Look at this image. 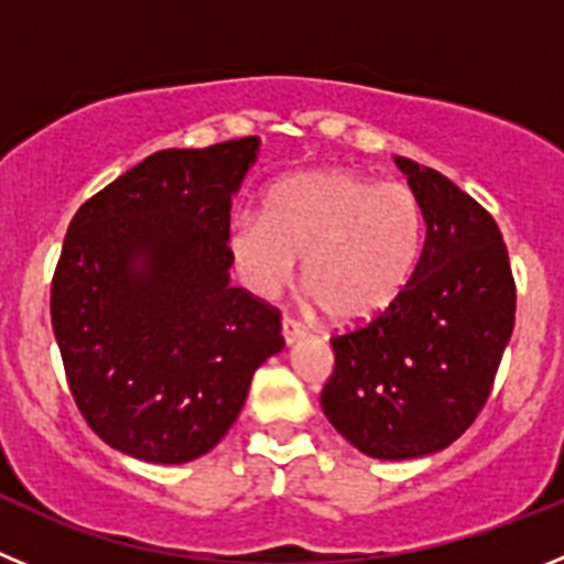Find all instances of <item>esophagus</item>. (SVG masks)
Here are the masks:
<instances>
[{
  "label": "esophagus",
  "mask_w": 564,
  "mask_h": 564,
  "mask_svg": "<svg viewBox=\"0 0 564 564\" xmlns=\"http://www.w3.org/2000/svg\"><path fill=\"white\" fill-rule=\"evenodd\" d=\"M282 336H285V344L291 347V344L302 341V338L307 336V327L302 325V322H296V318L285 316L282 318Z\"/></svg>",
  "instance_id": "34e87169"
}]
</instances>
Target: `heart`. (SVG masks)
<instances>
[{"label": "heart", "instance_id": "b5f03b06", "mask_svg": "<svg viewBox=\"0 0 564 564\" xmlns=\"http://www.w3.org/2000/svg\"><path fill=\"white\" fill-rule=\"evenodd\" d=\"M423 248V208L401 183L325 169L276 183L262 217L239 214L228 253L248 288L279 296L296 279L336 325L381 316L410 285Z\"/></svg>", "mask_w": 564, "mask_h": 564}]
</instances>
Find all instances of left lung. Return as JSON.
Listing matches in <instances>:
<instances>
[{"label": "left lung", "instance_id": "left-lung-1", "mask_svg": "<svg viewBox=\"0 0 564 564\" xmlns=\"http://www.w3.org/2000/svg\"><path fill=\"white\" fill-rule=\"evenodd\" d=\"M423 208L410 285L381 316L333 336L327 421L364 455H435L475 423L514 330L517 288L495 217L449 177L395 158Z\"/></svg>", "mask_w": 564, "mask_h": 564}]
</instances>
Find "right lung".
I'll use <instances>...</instances> for the list:
<instances>
[{"instance_id":"add662e5","label":"right lung","mask_w":564,"mask_h":564,"mask_svg":"<svg viewBox=\"0 0 564 564\" xmlns=\"http://www.w3.org/2000/svg\"><path fill=\"white\" fill-rule=\"evenodd\" d=\"M259 138L163 149L76 212L50 316L89 430L147 463H188L237 421L285 347L279 311L231 288L228 226Z\"/></svg>"}]
</instances>
